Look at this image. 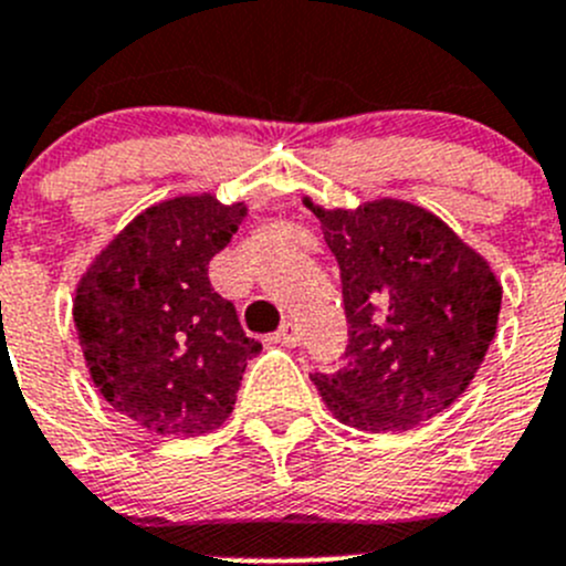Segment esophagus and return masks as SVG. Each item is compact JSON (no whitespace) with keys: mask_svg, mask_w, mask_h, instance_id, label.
I'll list each match as a JSON object with an SVG mask.
<instances>
[{"mask_svg":"<svg viewBox=\"0 0 566 566\" xmlns=\"http://www.w3.org/2000/svg\"><path fill=\"white\" fill-rule=\"evenodd\" d=\"M273 340L276 343H282V346H287V348H293V346H298V340H301V332H298V326L295 324H282V329L276 332V337H273Z\"/></svg>","mask_w":566,"mask_h":566,"instance_id":"34e87169","label":"esophagus"}]
</instances>
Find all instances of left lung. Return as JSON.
Masks as SVG:
<instances>
[{"label":"left lung","instance_id":"left-lung-1","mask_svg":"<svg viewBox=\"0 0 566 566\" xmlns=\"http://www.w3.org/2000/svg\"><path fill=\"white\" fill-rule=\"evenodd\" d=\"M304 206L340 265L346 363L313 382L337 421L402 432L458 402L497 332L503 287L432 211L396 198Z\"/></svg>","mask_w":566,"mask_h":566}]
</instances>
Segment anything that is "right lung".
<instances>
[{
	"instance_id": "obj_1",
	"label": "right lung",
	"mask_w": 566,
	"mask_h": 566,
	"mask_svg": "<svg viewBox=\"0 0 566 566\" xmlns=\"http://www.w3.org/2000/svg\"><path fill=\"white\" fill-rule=\"evenodd\" d=\"M248 206L178 195L136 214L81 276L72 301L88 377L105 402L153 436H203L231 416L248 360L262 352L209 262Z\"/></svg>"
}]
</instances>
